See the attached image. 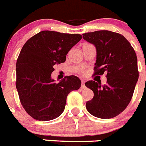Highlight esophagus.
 Returning <instances> with one entry per match:
<instances>
[{"instance_id":"1","label":"esophagus","mask_w":146,"mask_h":146,"mask_svg":"<svg viewBox=\"0 0 146 146\" xmlns=\"http://www.w3.org/2000/svg\"><path fill=\"white\" fill-rule=\"evenodd\" d=\"M85 87H86V86H85V81L84 80H81V89H84Z\"/></svg>"}]
</instances>
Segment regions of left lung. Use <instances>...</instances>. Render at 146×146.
Listing matches in <instances>:
<instances>
[{
	"mask_svg": "<svg viewBox=\"0 0 146 146\" xmlns=\"http://www.w3.org/2000/svg\"><path fill=\"white\" fill-rule=\"evenodd\" d=\"M83 38L96 48L94 75L106 72L107 78L103 86L94 80L85 83L94 93L86 108L99 118L116 117L130 103L139 78L135 50L122 35L113 31L87 32L83 34Z\"/></svg>",
	"mask_w": 146,
	"mask_h": 146,
	"instance_id": "1",
	"label": "left lung"
}]
</instances>
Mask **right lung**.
<instances>
[{"mask_svg":"<svg viewBox=\"0 0 146 146\" xmlns=\"http://www.w3.org/2000/svg\"><path fill=\"white\" fill-rule=\"evenodd\" d=\"M82 36L42 31L27 40L16 62V87L21 104L34 119L46 121L63 112L70 92L80 87L74 75L58 84L51 78L53 66L66 62V55Z\"/></svg>","mask_w":146,"mask_h":146,"instance_id":"add662e5","label":"right lung"}]
</instances>
